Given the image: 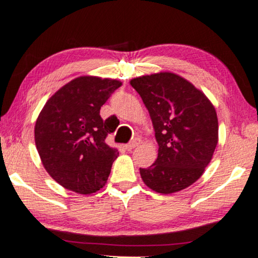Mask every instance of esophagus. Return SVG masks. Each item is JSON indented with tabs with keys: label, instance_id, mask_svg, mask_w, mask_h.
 Instances as JSON below:
<instances>
[{
	"label": "esophagus",
	"instance_id": "34e87169",
	"mask_svg": "<svg viewBox=\"0 0 258 258\" xmlns=\"http://www.w3.org/2000/svg\"><path fill=\"white\" fill-rule=\"evenodd\" d=\"M140 144V138H138V137H136V138H133L131 142L128 143V144H126V149L128 150V151H131V150H133L135 148H137Z\"/></svg>",
	"mask_w": 258,
	"mask_h": 258
}]
</instances>
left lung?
Returning a JSON list of instances; mask_svg holds the SVG:
<instances>
[{
	"label": "left lung",
	"mask_w": 258,
	"mask_h": 258,
	"mask_svg": "<svg viewBox=\"0 0 258 258\" xmlns=\"http://www.w3.org/2000/svg\"><path fill=\"white\" fill-rule=\"evenodd\" d=\"M131 86L149 110L159 146L156 162L140 168L143 181L162 194L189 187L204 174L218 144L213 105L190 82L171 73L133 78Z\"/></svg>",
	"instance_id": "1"
}]
</instances>
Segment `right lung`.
<instances>
[{"label": "right lung", "mask_w": 258, "mask_h": 258, "mask_svg": "<svg viewBox=\"0 0 258 258\" xmlns=\"http://www.w3.org/2000/svg\"><path fill=\"white\" fill-rule=\"evenodd\" d=\"M121 82L94 76L77 77L51 96L39 114L35 145L42 165L54 181L80 194L106 184L118 150L106 138L116 126L100 115L101 107Z\"/></svg>", "instance_id": "1"}]
</instances>
